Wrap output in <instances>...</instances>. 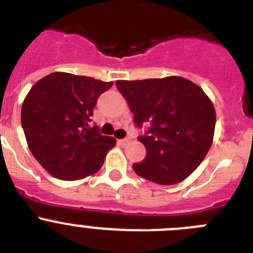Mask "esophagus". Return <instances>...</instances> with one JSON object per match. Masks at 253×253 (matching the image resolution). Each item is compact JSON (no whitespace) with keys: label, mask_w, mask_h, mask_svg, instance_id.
I'll use <instances>...</instances> for the list:
<instances>
[{"label":"esophagus","mask_w":253,"mask_h":253,"mask_svg":"<svg viewBox=\"0 0 253 253\" xmlns=\"http://www.w3.org/2000/svg\"><path fill=\"white\" fill-rule=\"evenodd\" d=\"M129 141H131V140H129V138H128V137H126V138H124V140H120V141H119V142H120V143H121V145H127V143H128V142H129Z\"/></svg>","instance_id":"esophagus-1"}]
</instances>
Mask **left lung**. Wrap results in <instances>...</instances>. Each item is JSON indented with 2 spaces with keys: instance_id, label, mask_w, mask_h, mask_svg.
I'll return each instance as SVG.
<instances>
[{
  "instance_id": "1",
  "label": "left lung",
  "mask_w": 253,
  "mask_h": 253,
  "mask_svg": "<svg viewBox=\"0 0 253 253\" xmlns=\"http://www.w3.org/2000/svg\"><path fill=\"white\" fill-rule=\"evenodd\" d=\"M136 126L150 124L138 137L146 147L133 171L159 185L187 178L204 161L213 141L216 111L204 89L180 76L116 81Z\"/></svg>"
}]
</instances>
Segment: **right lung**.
Wrapping results in <instances>:
<instances>
[{
    "instance_id": "add662e5",
    "label": "right lung",
    "mask_w": 253,
    "mask_h": 253,
    "mask_svg": "<svg viewBox=\"0 0 253 253\" xmlns=\"http://www.w3.org/2000/svg\"><path fill=\"white\" fill-rule=\"evenodd\" d=\"M112 84L53 72L30 89L22 103L21 124L28 148L49 174L75 181L102 167L116 140L100 134L89 124L97 98Z\"/></svg>"
}]
</instances>
